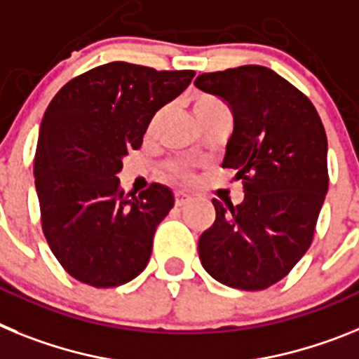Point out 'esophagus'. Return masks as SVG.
Segmentation results:
<instances>
[{
  "instance_id": "esophagus-1",
  "label": "esophagus",
  "mask_w": 359,
  "mask_h": 359,
  "mask_svg": "<svg viewBox=\"0 0 359 359\" xmlns=\"http://www.w3.org/2000/svg\"><path fill=\"white\" fill-rule=\"evenodd\" d=\"M191 201V197H189L188 193H184V191H177L175 193V205H186L188 202Z\"/></svg>"
}]
</instances>
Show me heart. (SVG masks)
Returning <instances> with one entry per match:
<instances>
[{
	"label": "heart",
	"instance_id": "1",
	"mask_svg": "<svg viewBox=\"0 0 359 359\" xmlns=\"http://www.w3.org/2000/svg\"><path fill=\"white\" fill-rule=\"evenodd\" d=\"M193 114L197 117L198 124L204 123V121L211 119L215 115L220 114H229L227 110V106L224 104L222 101L215 95H210V93H201L197 97L193 99ZM166 173L171 177V179L175 180H189L193 177V166L189 162L184 161H171L168 162L166 166Z\"/></svg>",
	"mask_w": 359,
	"mask_h": 359
}]
</instances>
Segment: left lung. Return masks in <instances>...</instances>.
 Masks as SVG:
<instances>
[{
    "mask_svg": "<svg viewBox=\"0 0 359 359\" xmlns=\"http://www.w3.org/2000/svg\"><path fill=\"white\" fill-rule=\"evenodd\" d=\"M195 86L227 102L235 119L222 168L244 184L242 204L213 198L198 257L224 285L262 291L287 276L314 236L329 189L327 135L309 97L271 68L201 74Z\"/></svg>",
    "mask_w": 359,
    "mask_h": 359,
    "instance_id": "1",
    "label": "left lung"
}]
</instances>
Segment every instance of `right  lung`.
<instances>
[{"mask_svg": "<svg viewBox=\"0 0 359 359\" xmlns=\"http://www.w3.org/2000/svg\"><path fill=\"white\" fill-rule=\"evenodd\" d=\"M193 70L114 61L68 81L39 128L34 177L45 238L70 276L117 287L148 266L154 235L173 193L151 184L124 193L117 173L139 149L155 111L180 95Z\"/></svg>", "mask_w": 359, "mask_h": 359, "instance_id": "right-lung-1", "label": "right lung"}]
</instances>
